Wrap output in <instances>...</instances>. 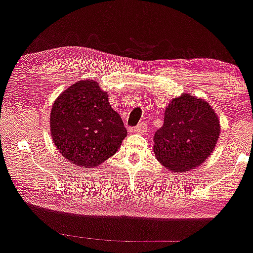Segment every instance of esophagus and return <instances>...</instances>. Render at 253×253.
I'll list each match as a JSON object with an SVG mask.
<instances>
[{
  "mask_svg": "<svg viewBox=\"0 0 253 253\" xmlns=\"http://www.w3.org/2000/svg\"><path fill=\"white\" fill-rule=\"evenodd\" d=\"M133 130H134V133H136V134H144L148 130V127L146 124H140V125H137V126Z\"/></svg>",
  "mask_w": 253,
  "mask_h": 253,
  "instance_id": "obj_1",
  "label": "esophagus"
}]
</instances>
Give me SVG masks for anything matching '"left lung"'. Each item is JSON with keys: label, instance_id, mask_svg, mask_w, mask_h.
<instances>
[{"label": "left lung", "instance_id": "left-lung-1", "mask_svg": "<svg viewBox=\"0 0 253 253\" xmlns=\"http://www.w3.org/2000/svg\"><path fill=\"white\" fill-rule=\"evenodd\" d=\"M218 117L207 100L184 93L167 106L164 124L154 136L158 162L172 172L200 167L220 136Z\"/></svg>", "mask_w": 253, "mask_h": 253}]
</instances>
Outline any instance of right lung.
Returning <instances> with one entry per match:
<instances>
[{"label": "right lung", "instance_id": "1", "mask_svg": "<svg viewBox=\"0 0 253 253\" xmlns=\"http://www.w3.org/2000/svg\"><path fill=\"white\" fill-rule=\"evenodd\" d=\"M50 136L70 163L92 168L113 156L127 135L109 95L97 81L82 80L65 90L50 109Z\"/></svg>", "mask_w": 253, "mask_h": 253}]
</instances>
